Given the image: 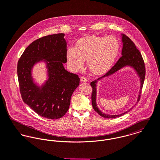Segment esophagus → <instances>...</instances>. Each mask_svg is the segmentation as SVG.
<instances>
[{
  "label": "esophagus",
  "instance_id": "obj_1",
  "mask_svg": "<svg viewBox=\"0 0 160 160\" xmlns=\"http://www.w3.org/2000/svg\"><path fill=\"white\" fill-rule=\"evenodd\" d=\"M80 81H81L82 82L86 83V82H87L88 80H87V77H85V76H82V77H80Z\"/></svg>",
  "mask_w": 160,
  "mask_h": 160
}]
</instances>
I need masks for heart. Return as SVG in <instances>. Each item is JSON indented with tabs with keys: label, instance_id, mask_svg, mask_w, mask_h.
Masks as SVG:
<instances>
[{
	"label": "heart",
	"instance_id": "heart-1",
	"mask_svg": "<svg viewBox=\"0 0 160 160\" xmlns=\"http://www.w3.org/2000/svg\"><path fill=\"white\" fill-rule=\"evenodd\" d=\"M120 43L114 36H91L79 40L66 52L68 64L73 72H78L87 60L89 71L96 75L106 73L119 52Z\"/></svg>",
	"mask_w": 160,
	"mask_h": 160
}]
</instances>
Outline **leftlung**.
I'll return each mask as SVG.
<instances>
[{
	"instance_id": "1",
	"label": "left lung",
	"mask_w": 160,
	"mask_h": 160,
	"mask_svg": "<svg viewBox=\"0 0 160 160\" xmlns=\"http://www.w3.org/2000/svg\"><path fill=\"white\" fill-rule=\"evenodd\" d=\"M122 42H123V48L122 54V56L120 58L116 64L107 72L106 73L99 78L97 80H94V82H91L90 85L92 87V94H91V101H92V106L94 110L101 117L106 118H114L122 115H123L125 113H128L130 110L132 108V107L126 111V112L123 113L120 115H107L106 113H102L99 110L96 104V83L98 80H99L104 77L110 76L118 70L121 69L122 68H124L126 66H131L136 71L138 76L140 77L141 80V90L139 92V94L138 96L137 103L139 101L141 92H142V87L143 85L145 76V63L143 59L142 58V55L137 49L135 44L134 42L128 37V36L122 34Z\"/></svg>"
}]
</instances>
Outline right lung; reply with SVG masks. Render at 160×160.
Listing matches in <instances>:
<instances>
[{
	"instance_id": "1",
	"label": "right lung",
	"mask_w": 160,
	"mask_h": 160,
	"mask_svg": "<svg viewBox=\"0 0 160 160\" xmlns=\"http://www.w3.org/2000/svg\"><path fill=\"white\" fill-rule=\"evenodd\" d=\"M64 34L45 36L31 43L21 56L17 73L19 91L24 103L48 119L62 117L69 110L72 94L80 83L78 76L67 71V43ZM47 64L49 78L41 88L33 83L31 71L36 63Z\"/></svg>"
}]
</instances>
